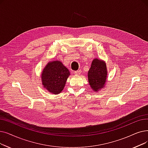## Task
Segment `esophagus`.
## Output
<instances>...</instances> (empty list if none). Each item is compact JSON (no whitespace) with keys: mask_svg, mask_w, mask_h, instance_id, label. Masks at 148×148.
<instances>
[{"mask_svg":"<svg viewBox=\"0 0 148 148\" xmlns=\"http://www.w3.org/2000/svg\"><path fill=\"white\" fill-rule=\"evenodd\" d=\"M81 73V70H77L74 71V74L76 75H79Z\"/></svg>","mask_w":148,"mask_h":148,"instance_id":"obj_1","label":"esophagus"}]
</instances>
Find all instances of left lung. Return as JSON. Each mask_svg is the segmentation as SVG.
<instances>
[{
  "label": "left lung",
  "instance_id": "obj_1",
  "mask_svg": "<svg viewBox=\"0 0 148 148\" xmlns=\"http://www.w3.org/2000/svg\"><path fill=\"white\" fill-rule=\"evenodd\" d=\"M108 75L106 65L104 61L94 59L88 71V78L90 86L97 92L105 86Z\"/></svg>",
  "mask_w": 148,
  "mask_h": 148
}]
</instances>
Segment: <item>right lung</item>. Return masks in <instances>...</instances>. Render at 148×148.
Here are the masks:
<instances>
[{
    "label": "right lung",
    "mask_w": 148,
    "mask_h": 148,
    "mask_svg": "<svg viewBox=\"0 0 148 148\" xmlns=\"http://www.w3.org/2000/svg\"><path fill=\"white\" fill-rule=\"evenodd\" d=\"M69 75V71L61 62H49L44 68L41 75L42 85L49 92L59 94L65 87Z\"/></svg>",
    "instance_id": "1"
}]
</instances>
